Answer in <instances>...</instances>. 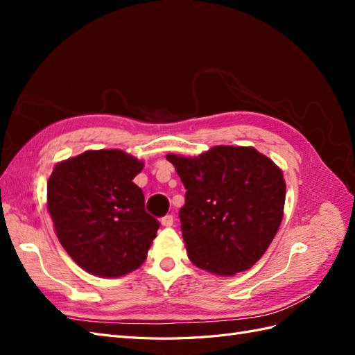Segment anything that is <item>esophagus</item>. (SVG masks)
<instances>
[{"mask_svg": "<svg viewBox=\"0 0 355 355\" xmlns=\"http://www.w3.org/2000/svg\"><path fill=\"white\" fill-rule=\"evenodd\" d=\"M173 222H175L173 214H166L164 218H161V223H163L164 227H171V225H173Z\"/></svg>", "mask_w": 355, "mask_h": 355, "instance_id": "1", "label": "esophagus"}]
</instances>
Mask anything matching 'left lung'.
Listing matches in <instances>:
<instances>
[{
  "instance_id": "obj_1",
  "label": "left lung",
  "mask_w": 355,
  "mask_h": 355,
  "mask_svg": "<svg viewBox=\"0 0 355 355\" xmlns=\"http://www.w3.org/2000/svg\"><path fill=\"white\" fill-rule=\"evenodd\" d=\"M184 184L180 228L192 263L218 275L249 270L283 219L282 170L254 148L214 146L196 158L170 154Z\"/></svg>"
}]
</instances>
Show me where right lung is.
I'll return each mask as SVG.
<instances>
[{
  "label": "right lung",
  "mask_w": 355,
  "mask_h": 355,
  "mask_svg": "<svg viewBox=\"0 0 355 355\" xmlns=\"http://www.w3.org/2000/svg\"><path fill=\"white\" fill-rule=\"evenodd\" d=\"M144 164L118 149L87 151L58 164L47 209L63 249L84 271L121 277L141 266L159 222L133 184Z\"/></svg>",
  "instance_id": "add662e5"
}]
</instances>
